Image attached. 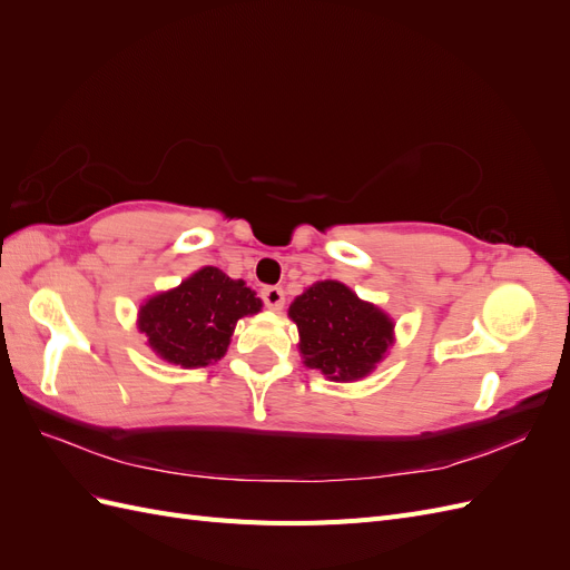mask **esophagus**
Segmentation results:
<instances>
[{"label":"esophagus","mask_w":570,"mask_h":570,"mask_svg":"<svg viewBox=\"0 0 570 570\" xmlns=\"http://www.w3.org/2000/svg\"><path fill=\"white\" fill-rule=\"evenodd\" d=\"M262 299L268 308H275V312H278V308H283L285 304V292L278 285H268L262 289Z\"/></svg>","instance_id":"esophagus-1"}]
</instances>
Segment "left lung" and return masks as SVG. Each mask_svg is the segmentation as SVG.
<instances>
[{"mask_svg":"<svg viewBox=\"0 0 570 570\" xmlns=\"http://www.w3.org/2000/svg\"><path fill=\"white\" fill-rule=\"evenodd\" d=\"M289 318L299 327L304 364L331 381L368 375L392 344V321L337 281L308 287L292 302Z\"/></svg>","mask_w":570,"mask_h":570,"instance_id":"1","label":"left lung"}]
</instances>
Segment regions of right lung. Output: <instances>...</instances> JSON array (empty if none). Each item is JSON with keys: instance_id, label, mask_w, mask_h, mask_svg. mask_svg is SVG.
<instances>
[{"instance_id": "right-lung-1", "label": "right lung", "mask_w": 570, "mask_h": 570, "mask_svg": "<svg viewBox=\"0 0 570 570\" xmlns=\"http://www.w3.org/2000/svg\"><path fill=\"white\" fill-rule=\"evenodd\" d=\"M258 308L262 299L243 281L206 266L180 287L151 297L140 308V331L170 364L209 366L226 354L235 323Z\"/></svg>"}]
</instances>
